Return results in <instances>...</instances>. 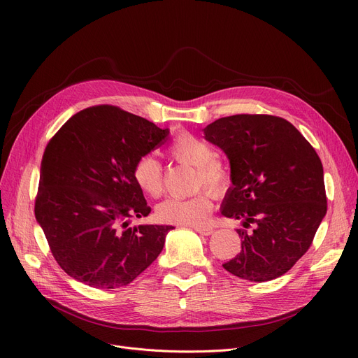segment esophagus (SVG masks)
<instances>
[{
  "instance_id": "obj_1",
  "label": "esophagus",
  "mask_w": 358,
  "mask_h": 358,
  "mask_svg": "<svg viewBox=\"0 0 358 358\" xmlns=\"http://www.w3.org/2000/svg\"><path fill=\"white\" fill-rule=\"evenodd\" d=\"M194 231L203 236H209L213 234V229L209 227H203V228H194Z\"/></svg>"
}]
</instances>
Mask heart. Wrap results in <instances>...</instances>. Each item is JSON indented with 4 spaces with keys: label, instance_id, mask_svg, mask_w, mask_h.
<instances>
[{
    "label": "heart",
    "instance_id": "heart-1",
    "mask_svg": "<svg viewBox=\"0 0 358 358\" xmlns=\"http://www.w3.org/2000/svg\"><path fill=\"white\" fill-rule=\"evenodd\" d=\"M168 152L178 162L197 168L196 182L212 192H222L229 182V173L220 162L215 161L216 154L209 143L193 136L181 135L168 148ZM134 178L139 189L150 196L158 197L164 190V173L161 162L152 157H141L134 166ZM212 210V201L204 193L193 197H168L157 208V217L164 223L199 227L204 223Z\"/></svg>",
    "mask_w": 358,
    "mask_h": 358
}]
</instances>
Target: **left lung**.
Here are the masks:
<instances>
[{
    "label": "left lung",
    "instance_id": "left-lung-1",
    "mask_svg": "<svg viewBox=\"0 0 358 358\" xmlns=\"http://www.w3.org/2000/svg\"><path fill=\"white\" fill-rule=\"evenodd\" d=\"M203 131L231 164L232 187L220 213L245 228L238 229L241 252L223 268L257 283L286 274L309 250L327 215L324 168L316 150L277 116L235 115ZM251 222L255 229L247 231Z\"/></svg>",
    "mask_w": 358,
    "mask_h": 358
}]
</instances>
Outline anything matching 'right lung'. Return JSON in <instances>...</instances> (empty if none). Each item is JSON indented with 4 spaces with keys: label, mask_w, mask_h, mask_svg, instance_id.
Segmentation results:
<instances>
[{
    "label": "right lung",
    "mask_w": 358,
    "mask_h": 358,
    "mask_svg": "<svg viewBox=\"0 0 358 358\" xmlns=\"http://www.w3.org/2000/svg\"><path fill=\"white\" fill-rule=\"evenodd\" d=\"M168 129L113 106L73 115L48 143L34 203L50 251L72 278L97 289L129 285L158 258L168 224L129 228L148 216L135 162Z\"/></svg>",
    "instance_id": "right-lung-1"
}]
</instances>
